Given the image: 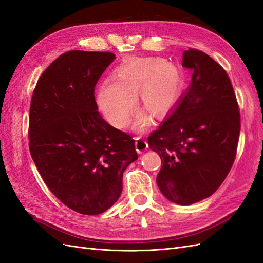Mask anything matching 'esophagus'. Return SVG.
<instances>
[{"label":"esophagus","mask_w":263,"mask_h":263,"mask_svg":"<svg viewBox=\"0 0 263 263\" xmlns=\"http://www.w3.org/2000/svg\"><path fill=\"white\" fill-rule=\"evenodd\" d=\"M135 140H136L135 141V147H136L138 154H142L145 150L148 149V144L145 139H142L141 137H136Z\"/></svg>","instance_id":"obj_1"}]
</instances>
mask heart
Instances as JSON below:
<instances>
[{
	"label": "heart",
	"instance_id": "b5f03b06",
	"mask_svg": "<svg viewBox=\"0 0 263 263\" xmlns=\"http://www.w3.org/2000/svg\"><path fill=\"white\" fill-rule=\"evenodd\" d=\"M182 87L180 70L162 58H136L121 63L112 77L99 89L97 102L102 114L115 128L128 125L135 99L142 112L155 118L169 113L179 99ZM146 114H140L135 127L144 130L149 125Z\"/></svg>",
	"mask_w": 263,
	"mask_h": 263
}]
</instances>
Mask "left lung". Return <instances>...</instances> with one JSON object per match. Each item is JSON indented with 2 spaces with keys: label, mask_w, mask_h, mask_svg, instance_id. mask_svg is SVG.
I'll return each instance as SVG.
<instances>
[{
  "label": "left lung",
  "mask_w": 263,
  "mask_h": 263,
  "mask_svg": "<svg viewBox=\"0 0 263 263\" xmlns=\"http://www.w3.org/2000/svg\"><path fill=\"white\" fill-rule=\"evenodd\" d=\"M182 66L192 71V81L148 145L161 159L157 183L162 194L190 205L211 196L232 169L240 112L227 72L209 54L190 48Z\"/></svg>",
  "instance_id": "obj_1"
}]
</instances>
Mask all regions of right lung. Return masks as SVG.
<instances>
[{
	"instance_id": "right-lung-1",
	"label": "right lung",
	"mask_w": 263,
	"mask_h": 263,
	"mask_svg": "<svg viewBox=\"0 0 263 263\" xmlns=\"http://www.w3.org/2000/svg\"><path fill=\"white\" fill-rule=\"evenodd\" d=\"M113 52L71 50L47 68L29 108L31 158L61 203L83 215L108 210L123 190V173L138 159L130 135L106 123L94 90Z\"/></svg>"
}]
</instances>
